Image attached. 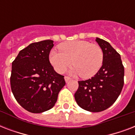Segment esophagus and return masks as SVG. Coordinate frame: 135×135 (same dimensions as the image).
Here are the masks:
<instances>
[{
	"instance_id": "1",
	"label": "esophagus",
	"mask_w": 135,
	"mask_h": 135,
	"mask_svg": "<svg viewBox=\"0 0 135 135\" xmlns=\"http://www.w3.org/2000/svg\"><path fill=\"white\" fill-rule=\"evenodd\" d=\"M64 79H65L66 83H68L70 80H71V78H70L69 77H68V76H65V77H64Z\"/></svg>"
}]
</instances>
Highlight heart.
<instances>
[{
	"label": "heart",
	"instance_id": "heart-1",
	"mask_svg": "<svg viewBox=\"0 0 135 135\" xmlns=\"http://www.w3.org/2000/svg\"><path fill=\"white\" fill-rule=\"evenodd\" d=\"M60 52L52 50L50 61L56 71L62 74L71 64L70 73L84 78L94 76L103 64L104 54L100 47L86 41H72L59 46Z\"/></svg>",
	"mask_w": 135,
	"mask_h": 135
}]
</instances>
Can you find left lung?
<instances>
[{
  "label": "left lung",
  "instance_id": "obj_1",
  "mask_svg": "<svg viewBox=\"0 0 135 135\" xmlns=\"http://www.w3.org/2000/svg\"><path fill=\"white\" fill-rule=\"evenodd\" d=\"M104 54L100 69L93 77L78 81L74 94L78 105L90 112L104 111L115 102L124 84V66L120 55L110 43L96 38Z\"/></svg>",
  "mask_w": 135,
  "mask_h": 135
}]
</instances>
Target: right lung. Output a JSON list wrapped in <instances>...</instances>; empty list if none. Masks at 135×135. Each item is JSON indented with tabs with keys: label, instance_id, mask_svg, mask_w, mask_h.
Instances as JSON below:
<instances>
[{
	"label": "right lung",
	"instance_id": "add662e5",
	"mask_svg": "<svg viewBox=\"0 0 135 135\" xmlns=\"http://www.w3.org/2000/svg\"><path fill=\"white\" fill-rule=\"evenodd\" d=\"M54 41L33 43L20 51L12 64L10 85L17 102L34 113L50 110L66 83L54 70L49 55Z\"/></svg>",
	"mask_w": 135,
	"mask_h": 135
}]
</instances>
